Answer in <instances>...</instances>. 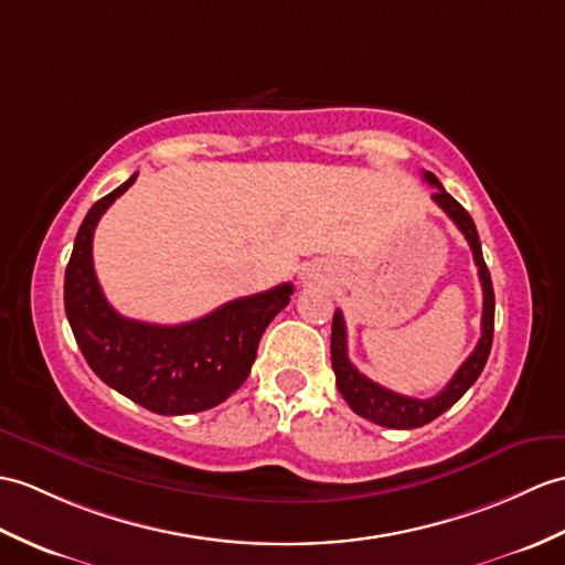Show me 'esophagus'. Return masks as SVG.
Segmentation results:
<instances>
[{
  "label": "esophagus",
  "instance_id": "esophagus-1",
  "mask_svg": "<svg viewBox=\"0 0 565 565\" xmlns=\"http://www.w3.org/2000/svg\"><path fill=\"white\" fill-rule=\"evenodd\" d=\"M300 279H303V284H310V281L318 279V271H315V269H308V271L300 274Z\"/></svg>",
  "mask_w": 565,
  "mask_h": 565
}]
</instances>
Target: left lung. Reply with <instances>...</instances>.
Listing matches in <instances>:
<instances>
[{
    "mask_svg": "<svg viewBox=\"0 0 565 565\" xmlns=\"http://www.w3.org/2000/svg\"><path fill=\"white\" fill-rule=\"evenodd\" d=\"M424 180L428 185L436 188L433 192V202H436L445 214H448L455 226L465 233V238L471 247V255H475V262L479 267V281H481V291H483V312H481V339L477 349L469 353V359L457 369L452 380L445 385L436 397L430 399H416V397H406L397 395L383 385L373 383V380L359 373L356 365L349 361L347 353V324H344V315L342 310L334 312L332 320V369L337 375V387L342 392V397L359 416L369 418V422L385 426V428H418L430 424L433 418H438L443 412H448L450 406L460 399L465 392L477 383V377L481 375L483 365H487V359L491 353V342H493V312H495V298H493V284H491V274L487 262H483L481 253V243H479V233L475 221L467 214V209L452 200V196L445 192L440 185V180L424 170Z\"/></svg>",
    "mask_w": 565,
    "mask_h": 565,
    "instance_id": "1",
    "label": "left lung"
}]
</instances>
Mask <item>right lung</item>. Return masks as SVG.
Listing matches in <instances>:
<instances>
[{"label":"right lung","mask_w":565,"mask_h":565,"mask_svg":"<svg viewBox=\"0 0 565 565\" xmlns=\"http://www.w3.org/2000/svg\"><path fill=\"white\" fill-rule=\"evenodd\" d=\"M135 180L137 173L105 194L78 226L64 271L67 320L90 371L143 409L163 416L212 409L250 375L259 339L288 306L294 286L281 284L265 294L235 298L185 324L122 318L100 291L90 250L105 209Z\"/></svg>","instance_id":"add662e5"}]
</instances>
